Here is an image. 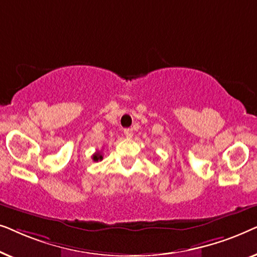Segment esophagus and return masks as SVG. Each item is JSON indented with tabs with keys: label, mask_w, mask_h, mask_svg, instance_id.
Listing matches in <instances>:
<instances>
[{
	"label": "esophagus",
	"mask_w": 257,
	"mask_h": 257,
	"mask_svg": "<svg viewBox=\"0 0 257 257\" xmlns=\"http://www.w3.org/2000/svg\"><path fill=\"white\" fill-rule=\"evenodd\" d=\"M124 135L127 137V138H131L133 136V130L132 128H125L124 130Z\"/></svg>",
	"instance_id": "esophagus-1"
}]
</instances>
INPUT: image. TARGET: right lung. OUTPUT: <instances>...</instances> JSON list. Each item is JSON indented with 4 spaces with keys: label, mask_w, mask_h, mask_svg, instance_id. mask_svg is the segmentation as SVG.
Here are the masks:
<instances>
[{
    "label": "right lung",
    "mask_w": 257,
    "mask_h": 257,
    "mask_svg": "<svg viewBox=\"0 0 257 257\" xmlns=\"http://www.w3.org/2000/svg\"><path fill=\"white\" fill-rule=\"evenodd\" d=\"M92 160L93 161L103 160V154H101V152H99V151H97V152L92 156Z\"/></svg>",
    "instance_id": "add662e5"
}]
</instances>
